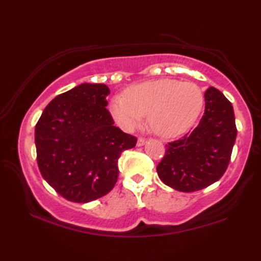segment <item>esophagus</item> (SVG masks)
I'll use <instances>...</instances> for the list:
<instances>
[{
  "mask_svg": "<svg viewBox=\"0 0 261 261\" xmlns=\"http://www.w3.org/2000/svg\"><path fill=\"white\" fill-rule=\"evenodd\" d=\"M147 143V140L145 138H138V140H137V146H144L145 144Z\"/></svg>",
  "mask_w": 261,
  "mask_h": 261,
  "instance_id": "1",
  "label": "esophagus"
}]
</instances>
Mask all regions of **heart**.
Listing matches in <instances>:
<instances>
[{
	"label": "heart",
	"mask_w": 261,
	"mask_h": 261,
	"mask_svg": "<svg viewBox=\"0 0 261 261\" xmlns=\"http://www.w3.org/2000/svg\"><path fill=\"white\" fill-rule=\"evenodd\" d=\"M204 106V94L193 83L162 78L131 86L126 96L110 101L112 117L121 129L134 131L148 115V124L162 138H176L193 126Z\"/></svg>",
	"instance_id": "b5f03b06"
}]
</instances>
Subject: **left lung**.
Masks as SVG:
<instances>
[{
	"label": "left lung",
	"mask_w": 261,
	"mask_h": 261,
	"mask_svg": "<svg viewBox=\"0 0 261 261\" xmlns=\"http://www.w3.org/2000/svg\"><path fill=\"white\" fill-rule=\"evenodd\" d=\"M236 136L231 103L215 87H208L199 124L182 139L166 145V155L156 167L159 177L182 192L210 187L226 171Z\"/></svg>",
	"instance_id": "1"
}]
</instances>
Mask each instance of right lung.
Listing matches in <instances>:
<instances>
[{
    "instance_id": "right-lung-1",
    "label": "right lung",
    "mask_w": 261,
    "mask_h": 261,
    "mask_svg": "<svg viewBox=\"0 0 261 261\" xmlns=\"http://www.w3.org/2000/svg\"><path fill=\"white\" fill-rule=\"evenodd\" d=\"M110 90L83 83L48 103L35 125L42 177L62 197L90 202L107 194L118 177V159L136 137L114 125L107 110Z\"/></svg>"
}]
</instances>
